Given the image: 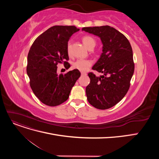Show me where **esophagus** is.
Wrapping results in <instances>:
<instances>
[{
	"label": "esophagus",
	"mask_w": 159,
	"mask_h": 159,
	"mask_svg": "<svg viewBox=\"0 0 159 159\" xmlns=\"http://www.w3.org/2000/svg\"><path fill=\"white\" fill-rule=\"evenodd\" d=\"M81 75H87V74H86L85 72H81Z\"/></svg>",
	"instance_id": "34e87169"
}]
</instances>
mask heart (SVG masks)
<instances>
[{"instance_id":"obj_1","label":"heart","mask_w":159,"mask_h":159,"mask_svg":"<svg viewBox=\"0 0 159 159\" xmlns=\"http://www.w3.org/2000/svg\"><path fill=\"white\" fill-rule=\"evenodd\" d=\"M82 42L88 49L91 50L95 46L96 42L93 38L89 36H85L82 38ZM67 52L69 55L71 54V42H68L67 44ZM92 64V62L88 60H78L74 61L72 66L75 69L81 71H85L89 69V67Z\"/></svg>"}]
</instances>
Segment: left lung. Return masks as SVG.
I'll return each instance as SVG.
<instances>
[{
  "instance_id": "8db88e82",
  "label": "left lung",
  "mask_w": 159,
  "mask_h": 159,
  "mask_svg": "<svg viewBox=\"0 0 159 159\" xmlns=\"http://www.w3.org/2000/svg\"><path fill=\"white\" fill-rule=\"evenodd\" d=\"M98 36L102 53L92 69L103 74L89 73L90 83L85 92L89 103L99 109L112 107L126 95L134 73L133 50L127 38L109 26L84 27L81 29Z\"/></svg>"
}]
</instances>
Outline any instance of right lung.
Segmentation results:
<instances>
[{
	"instance_id": "1",
	"label": "right lung",
	"mask_w": 159,
	"mask_h": 159,
	"mask_svg": "<svg viewBox=\"0 0 159 159\" xmlns=\"http://www.w3.org/2000/svg\"><path fill=\"white\" fill-rule=\"evenodd\" d=\"M79 28L74 26H54L34 42L27 57L26 72L32 91L41 102L54 107L65 102L81 75L75 69L58 75L57 64L68 63L67 44ZM68 66L70 65L68 63Z\"/></svg>"
}]
</instances>
